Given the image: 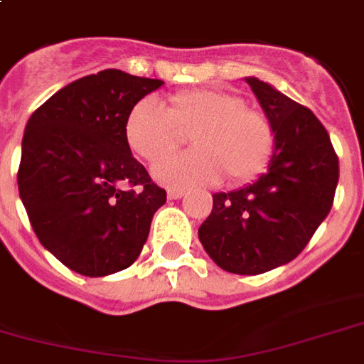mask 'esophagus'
Returning a JSON list of instances; mask_svg holds the SVG:
<instances>
[{"label":"esophagus","mask_w":364,"mask_h":364,"mask_svg":"<svg viewBox=\"0 0 364 364\" xmlns=\"http://www.w3.org/2000/svg\"><path fill=\"white\" fill-rule=\"evenodd\" d=\"M185 195H187V191H183V189H169L168 191V198H171V200L183 198Z\"/></svg>","instance_id":"1"}]
</instances>
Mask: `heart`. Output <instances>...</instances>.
Returning a JSON list of instances; mask_svg holds the SVG:
<instances>
[{
  "label": "heart",
  "instance_id": "obj_1",
  "mask_svg": "<svg viewBox=\"0 0 364 364\" xmlns=\"http://www.w3.org/2000/svg\"><path fill=\"white\" fill-rule=\"evenodd\" d=\"M179 132L193 133L196 152L166 159L178 146ZM125 141L139 158L156 161L158 183L195 187L220 181L223 173L231 183L258 177L274 154L276 134L268 117L245 107L241 96L206 88L173 94L169 107L156 98L136 102L125 123Z\"/></svg>",
  "mask_w": 364,
  "mask_h": 364
}]
</instances>
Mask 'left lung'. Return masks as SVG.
<instances>
[{"mask_svg":"<svg viewBox=\"0 0 364 364\" xmlns=\"http://www.w3.org/2000/svg\"><path fill=\"white\" fill-rule=\"evenodd\" d=\"M276 142L268 171L214 204L198 239L222 270L257 276L291 262L332 208L340 164L324 125L274 86L247 77Z\"/></svg>","mask_w":364,"mask_h":364,"instance_id":"8db88e82","label":"left lung"}]
</instances>
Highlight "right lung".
Listing matches in <instances>:
<instances>
[{
	"mask_svg": "<svg viewBox=\"0 0 364 364\" xmlns=\"http://www.w3.org/2000/svg\"><path fill=\"white\" fill-rule=\"evenodd\" d=\"M161 85L106 69L63 86L24 127L18 195L40 243L77 274L129 268L166 204L125 141L134 104Z\"/></svg>",
	"mask_w": 364,
	"mask_h": 364,
	"instance_id": "obj_1",
	"label": "right lung"
}]
</instances>
